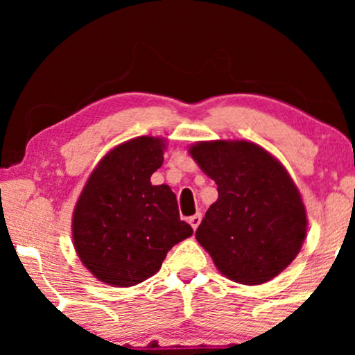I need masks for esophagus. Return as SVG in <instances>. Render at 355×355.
<instances>
[{"mask_svg": "<svg viewBox=\"0 0 355 355\" xmlns=\"http://www.w3.org/2000/svg\"><path fill=\"white\" fill-rule=\"evenodd\" d=\"M189 222H190L191 229L197 230V227L200 225V222H202V214H195V215H191V217L189 218Z\"/></svg>", "mask_w": 355, "mask_h": 355, "instance_id": "esophagus-1", "label": "esophagus"}]
</instances>
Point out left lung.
Instances as JSON below:
<instances>
[{
    "label": "left lung",
    "mask_w": 355,
    "mask_h": 355,
    "mask_svg": "<svg viewBox=\"0 0 355 355\" xmlns=\"http://www.w3.org/2000/svg\"><path fill=\"white\" fill-rule=\"evenodd\" d=\"M190 155L218 191L195 232L198 243L234 282L272 280L291 266L307 234L291 175L267 150L245 140L198 141Z\"/></svg>",
    "instance_id": "left-lung-1"
}]
</instances>
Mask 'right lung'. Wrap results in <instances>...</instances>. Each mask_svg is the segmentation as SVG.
Segmentation results:
<instances>
[{
  "label": "right lung",
  "instance_id": "right-lung-1",
  "mask_svg": "<svg viewBox=\"0 0 355 355\" xmlns=\"http://www.w3.org/2000/svg\"><path fill=\"white\" fill-rule=\"evenodd\" d=\"M165 140L138 137L115 146L89 175L73 211V243L100 282L132 287L157 274L166 252L193 230L180 220L168 185L150 177L164 164Z\"/></svg>",
  "mask_w": 355,
  "mask_h": 355
}]
</instances>
